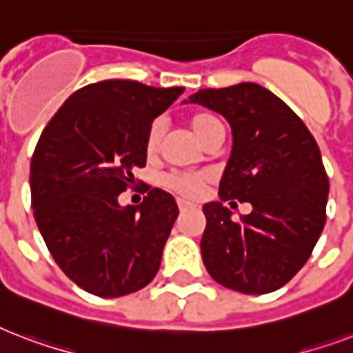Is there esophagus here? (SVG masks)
<instances>
[{"label": "esophagus", "mask_w": 353, "mask_h": 353, "mask_svg": "<svg viewBox=\"0 0 353 353\" xmlns=\"http://www.w3.org/2000/svg\"><path fill=\"white\" fill-rule=\"evenodd\" d=\"M177 207H179L181 212H185V210L192 209V203H188V201H185V199H177Z\"/></svg>", "instance_id": "esophagus-1"}]
</instances>
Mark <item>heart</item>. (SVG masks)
Returning a JSON list of instances; mask_svg holds the SVG:
<instances>
[{"instance_id": "b5f03b06", "label": "heart", "mask_w": 353, "mask_h": 353, "mask_svg": "<svg viewBox=\"0 0 353 353\" xmlns=\"http://www.w3.org/2000/svg\"><path fill=\"white\" fill-rule=\"evenodd\" d=\"M190 128H192L194 135L203 143L205 139L209 137L210 133L221 128V122L209 113H196L190 119ZM165 133V122L161 119H155L148 128V135H146V152L154 154L155 150L159 148L161 139ZM207 176L205 174H181V172H172L163 177V185L170 188L174 192L181 194L185 198H196L203 187Z\"/></svg>"}]
</instances>
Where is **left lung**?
Instances as JSON below:
<instances>
[{"mask_svg": "<svg viewBox=\"0 0 353 353\" xmlns=\"http://www.w3.org/2000/svg\"><path fill=\"white\" fill-rule=\"evenodd\" d=\"M188 102L223 115L232 130L220 201L203 205L205 268L245 295L280 290L312 256L326 223L330 183L321 150L295 112L262 85L199 90ZM231 199L249 201L253 210L232 221L223 205Z\"/></svg>", "mask_w": 353, "mask_h": 353, "instance_id": "1", "label": "left lung"}]
</instances>
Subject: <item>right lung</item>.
I'll return each mask as SVG.
<instances>
[{"label": "right lung", "mask_w": 353, "mask_h": 353, "mask_svg": "<svg viewBox=\"0 0 353 353\" xmlns=\"http://www.w3.org/2000/svg\"><path fill=\"white\" fill-rule=\"evenodd\" d=\"M185 88L102 80L74 91L41 132L30 161L36 225L74 284L104 299L148 285L179 209L172 194L146 188L137 207L119 194L146 165L150 124Z\"/></svg>", "instance_id": "right-lung-1"}]
</instances>
